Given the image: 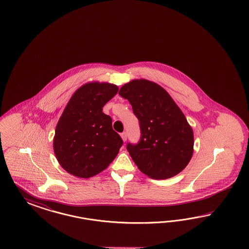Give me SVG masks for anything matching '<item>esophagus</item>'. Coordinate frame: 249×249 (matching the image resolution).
Returning a JSON list of instances; mask_svg holds the SVG:
<instances>
[{
  "label": "esophagus",
  "mask_w": 249,
  "mask_h": 249,
  "mask_svg": "<svg viewBox=\"0 0 249 249\" xmlns=\"http://www.w3.org/2000/svg\"><path fill=\"white\" fill-rule=\"evenodd\" d=\"M121 136L122 141L125 142L127 141V133H126V132H123V133H121Z\"/></svg>",
  "instance_id": "obj_1"
}]
</instances>
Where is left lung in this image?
I'll use <instances>...</instances> for the list:
<instances>
[{
  "mask_svg": "<svg viewBox=\"0 0 249 249\" xmlns=\"http://www.w3.org/2000/svg\"><path fill=\"white\" fill-rule=\"evenodd\" d=\"M119 94L132 106L141 127V140L127 150L140 171L163 180L180 174L194 153V131L181 108L158 84L134 79Z\"/></svg>",
  "mask_w": 249,
  "mask_h": 249,
  "instance_id": "1",
  "label": "left lung"
}]
</instances>
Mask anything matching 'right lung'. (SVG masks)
Listing matches in <instances>:
<instances>
[{"instance_id":"add662e5","label":"right lung","mask_w":249,"mask_h":249,"mask_svg":"<svg viewBox=\"0 0 249 249\" xmlns=\"http://www.w3.org/2000/svg\"><path fill=\"white\" fill-rule=\"evenodd\" d=\"M119 90L118 86L92 81L69 99L57 122L53 152L61 167L79 178L104 171L118 155L123 142L102 107Z\"/></svg>"}]
</instances>
